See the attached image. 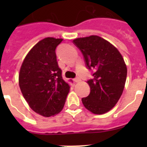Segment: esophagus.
<instances>
[{"mask_svg":"<svg viewBox=\"0 0 147 147\" xmlns=\"http://www.w3.org/2000/svg\"><path fill=\"white\" fill-rule=\"evenodd\" d=\"M74 81H75V82H79L80 81V79L79 78H75V79H74Z\"/></svg>","mask_w":147,"mask_h":147,"instance_id":"esophagus-1","label":"esophagus"}]
</instances>
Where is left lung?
Returning a JSON list of instances; mask_svg holds the SVG:
<instances>
[{"mask_svg": "<svg viewBox=\"0 0 147 147\" xmlns=\"http://www.w3.org/2000/svg\"><path fill=\"white\" fill-rule=\"evenodd\" d=\"M89 69H94L87 81L90 93L83 97L84 107L93 114L102 115L115 106L124 90L127 69L122 56L113 45L97 35L73 40Z\"/></svg>", "mask_w": 147, "mask_h": 147, "instance_id": "left-lung-1", "label": "left lung"}]
</instances>
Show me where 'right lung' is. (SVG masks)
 <instances>
[{"mask_svg": "<svg viewBox=\"0 0 147 147\" xmlns=\"http://www.w3.org/2000/svg\"><path fill=\"white\" fill-rule=\"evenodd\" d=\"M63 39L46 38L39 41L25 57L19 73V86L30 107L45 117L61 112L69 91L62 78L55 49Z\"/></svg>", "mask_w": 147, "mask_h": 147, "instance_id": "right-lung-1", "label": "right lung"}]
</instances>
